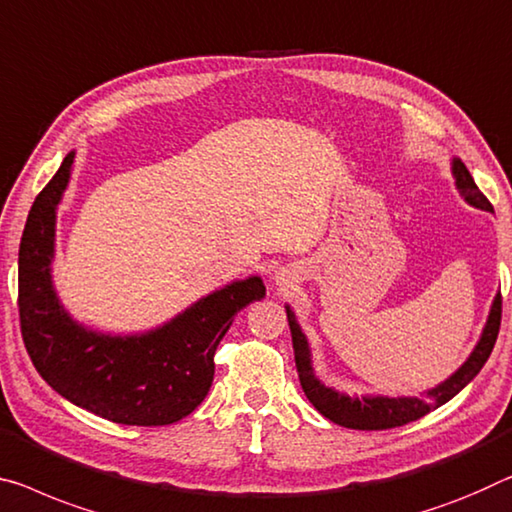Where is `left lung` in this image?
Listing matches in <instances>:
<instances>
[{"mask_svg": "<svg viewBox=\"0 0 512 512\" xmlns=\"http://www.w3.org/2000/svg\"><path fill=\"white\" fill-rule=\"evenodd\" d=\"M453 176L455 185L462 192V196L471 203V206L481 210H492V203L487 201V196L478 190V185L471 178L469 169L465 162L455 157L453 160ZM288 313V325L290 334H293V350H295V364H297V375H300V384L306 393V398L311 400V405L325 416V419L338 423L343 428L352 430H389L405 426V423H412L428 412L437 410L444 403H448L453 396L467 387V384L474 380V377L481 373L485 366L487 357L492 355L494 343H497L499 327H501V293L494 297L490 318H487V325L483 329L481 341H478L476 350L471 352V357L462 364L458 371H455L446 382L437 384L435 389L426 393V400L419 398H350L343 396L334 389H327L325 384H320L313 375L311 368V355H309V343H306V336L302 334L300 325L293 316V311L286 306Z\"/></svg>", "mask_w": 512, "mask_h": 512, "instance_id": "obj_1", "label": "left lung"}]
</instances>
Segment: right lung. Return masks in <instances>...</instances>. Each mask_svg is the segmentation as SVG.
I'll return each mask as SVG.
<instances>
[{
	"label": "right lung",
	"mask_w": 512,
	"mask_h": 512,
	"mask_svg": "<svg viewBox=\"0 0 512 512\" xmlns=\"http://www.w3.org/2000/svg\"><path fill=\"white\" fill-rule=\"evenodd\" d=\"M75 153H68L29 210L18 256L20 332L31 364L70 403L123 426H169L208 396L215 350L235 313L263 300L261 277L235 281L141 336H105L77 325L52 288L54 212Z\"/></svg>",
	"instance_id": "1"
}]
</instances>
